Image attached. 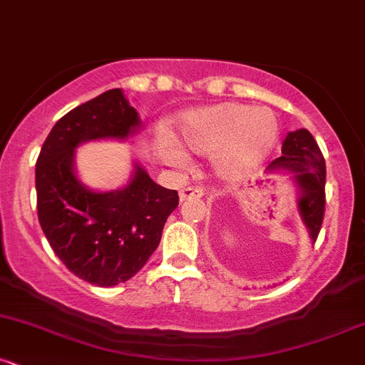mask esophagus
<instances>
[{
    "instance_id": "obj_1",
    "label": "esophagus",
    "mask_w": 365,
    "mask_h": 365,
    "mask_svg": "<svg viewBox=\"0 0 365 365\" xmlns=\"http://www.w3.org/2000/svg\"><path fill=\"white\" fill-rule=\"evenodd\" d=\"M205 195V190L198 186H190L184 187V190L179 191V200L184 202V200H191V198H202Z\"/></svg>"
}]
</instances>
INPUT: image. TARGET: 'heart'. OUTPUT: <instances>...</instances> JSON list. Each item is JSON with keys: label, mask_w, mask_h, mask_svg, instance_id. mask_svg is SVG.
<instances>
[{"label": "heart", "mask_w": 365, "mask_h": 365, "mask_svg": "<svg viewBox=\"0 0 365 365\" xmlns=\"http://www.w3.org/2000/svg\"><path fill=\"white\" fill-rule=\"evenodd\" d=\"M175 139L187 151L210 156L222 179H242L266 160L278 139V121L268 108L219 104L181 116ZM158 153L170 165H182L184 153L170 135H162Z\"/></svg>", "instance_id": "heart-1"}]
</instances>
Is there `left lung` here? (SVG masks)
Wrapping results in <instances>:
<instances>
[{"label": "left lung", "instance_id": "obj_1", "mask_svg": "<svg viewBox=\"0 0 365 365\" xmlns=\"http://www.w3.org/2000/svg\"><path fill=\"white\" fill-rule=\"evenodd\" d=\"M268 168L294 172L299 190L297 209L313 242L319 237L325 210V160L319 144L307 128L289 132L282 144V156Z\"/></svg>", "mask_w": 365, "mask_h": 365}]
</instances>
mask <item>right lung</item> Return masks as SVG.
I'll use <instances>...</instances> for the list:
<instances>
[{"instance_id":"add662e5","label":"right lung","mask_w":365,"mask_h":365,"mask_svg":"<svg viewBox=\"0 0 365 365\" xmlns=\"http://www.w3.org/2000/svg\"><path fill=\"white\" fill-rule=\"evenodd\" d=\"M139 127L123 92L108 90L53 125L36 162L38 219L46 240L69 272L99 287L127 282L146 264L179 205L178 191L156 184L139 163L121 190L99 193L78 181L80 144L127 139Z\"/></svg>"}]
</instances>
